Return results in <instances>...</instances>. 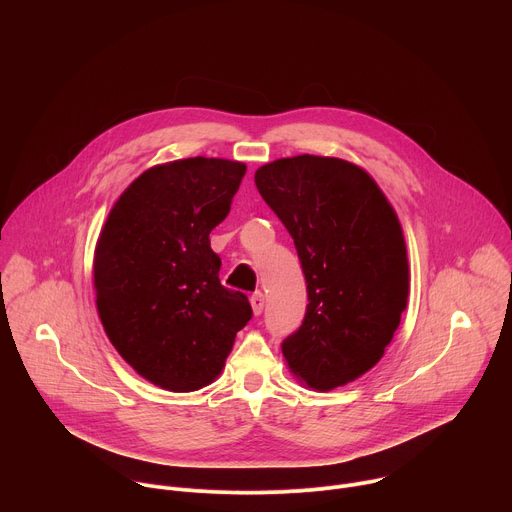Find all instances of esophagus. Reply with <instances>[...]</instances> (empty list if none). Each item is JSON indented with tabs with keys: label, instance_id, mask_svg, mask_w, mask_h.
Instances as JSON below:
<instances>
[{
	"label": "esophagus",
	"instance_id": "obj_1",
	"mask_svg": "<svg viewBox=\"0 0 512 512\" xmlns=\"http://www.w3.org/2000/svg\"><path fill=\"white\" fill-rule=\"evenodd\" d=\"M263 306H265V296L261 294V291H255V294L251 296V308H253V314L259 316L263 312Z\"/></svg>",
	"mask_w": 512,
	"mask_h": 512
}]
</instances>
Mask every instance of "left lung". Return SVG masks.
<instances>
[{
    "label": "left lung",
    "mask_w": 512,
    "mask_h": 512,
    "mask_svg": "<svg viewBox=\"0 0 512 512\" xmlns=\"http://www.w3.org/2000/svg\"><path fill=\"white\" fill-rule=\"evenodd\" d=\"M255 184L294 239L308 283L302 326L281 352L308 387L330 391L385 354L407 308L409 265L399 218L362 168L322 156L281 158Z\"/></svg>",
    "instance_id": "obj_1"
}]
</instances>
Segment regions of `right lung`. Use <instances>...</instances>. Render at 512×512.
Returning <instances> with one entry per match:
<instances>
[{
    "mask_svg": "<svg viewBox=\"0 0 512 512\" xmlns=\"http://www.w3.org/2000/svg\"><path fill=\"white\" fill-rule=\"evenodd\" d=\"M247 166L186 158L154 166L113 204L95 249L97 312L137 375L188 393L221 375L251 320L245 294L218 279L210 231L221 225Z\"/></svg>",
    "mask_w": 512,
    "mask_h": 512,
    "instance_id": "obj_1",
    "label": "right lung"
}]
</instances>
